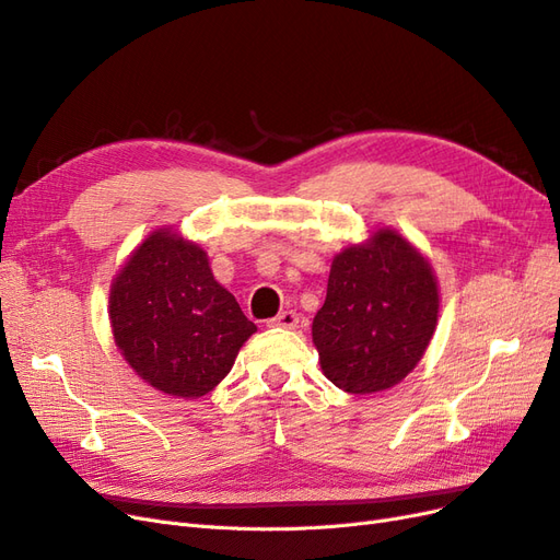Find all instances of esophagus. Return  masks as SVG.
I'll use <instances>...</instances> for the list:
<instances>
[{
	"mask_svg": "<svg viewBox=\"0 0 560 560\" xmlns=\"http://www.w3.org/2000/svg\"><path fill=\"white\" fill-rule=\"evenodd\" d=\"M299 315L294 313V311H284V313H280L278 317H273V319H268L266 324L268 326H280V329H296L299 326Z\"/></svg>",
	"mask_w": 560,
	"mask_h": 560,
	"instance_id": "obj_1",
	"label": "esophagus"
}]
</instances>
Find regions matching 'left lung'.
<instances>
[{"label":"left lung","mask_w":560,"mask_h":560,"mask_svg":"<svg viewBox=\"0 0 560 560\" xmlns=\"http://www.w3.org/2000/svg\"><path fill=\"white\" fill-rule=\"evenodd\" d=\"M438 307L431 264L398 231L345 247L313 319L322 373L347 394L392 389L427 352Z\"/></svg>","instance_id":"obj_1"}]
</instances>
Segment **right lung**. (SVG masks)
I'll return each instance as SVG.
<instances>
[{
    "instance_id": "right-lung-1",
    "label": "right lung",
    "mask_w": 560,
    "mask_h": 560,
    "mask_svg": "<svg viewBox=\"0 0 560 560\" xmlns=\"http://www.w3.org/2000/svg\"><path fill=\"white\" fill-rule=\"evenodd\" d=\"M113 338L141 380L162 394L199 398L226 377L257 331L213 278L197 243L158 229L131 253L108 296Z\"/></svg>"
}]
</instances>
